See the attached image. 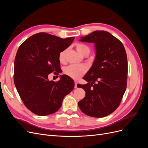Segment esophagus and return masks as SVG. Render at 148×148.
Wrapping results in <instances>:
<instances>
[{
	"instance_id": "34e87169",
	"label": "esophagus",
	"mask_w": 148,
	"mask_h": 148,
	"mask_svg": "<svg viewBox=\"0 0 148 148\" xmlns=\"http://www.w3.org/2000/svg\"><path fill=\"white\" fill-rule=\"evenodd\" d=\"M77 84H78V83L77 82H75V88H77Z\"/></svg>"
}]
</instances>
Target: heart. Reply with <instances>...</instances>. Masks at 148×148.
<instances>
[{
    "mask_svg": "<svg viewBox=\"0 0 148 148\" xmlns=\"http://www.w3.org/2000/svg\"><path fill=\"white\" fill-rule=\"evenodd\" d=\"M77 51L83 56H88L90 53V48L87 45L82 43H78L75 45ZM67 49H64L59 53V59L60 62L64 63L65 61V56ZM87 71L86 66L84 65H71L65 68L64 72L69 77L75 79L81 78Z\"/></svg>",
    "mask_w": 148,
    "mask_h": 148,
    "instance_id": "b5f03b06",
    "label": "heart"
}]
</instances>
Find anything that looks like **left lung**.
<instances>
[{
    "label": "left lung",
    "mask_w": 148,
    "mask_h": 148,
    "mask_svg": "<svg viewBox=\"0 0 148 148\" xmlns=\"http://www.w3.org/2000/svg\"><path fill=\"white\" fill-rule=\"evenodd\" d=\"M79 41L95 44L96 55L83 77L88 83L79 85L86 92L79 108L90 117H104L117 109L126 90L127 53L123 44L107 31H95Z\"/></svg>",
    "instance_id": "obj_1"
}]
</instances>
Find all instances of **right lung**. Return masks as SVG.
I'll return each instance as SVG.
<instances>
[{
  "label": "right lung",
  "mask_w": 148,
  "mask_h": 148,
  "mask_svg": "<svg viewBox=\"0 0 148 148\" xmlns=\"http://www.w3.org/2000/svg\"><path fill=\"white\" fill-rule=\"evenodd\" d=\"M74 37L62 39L46 33L31 36L21 44L15 59L14 83L25 106L33 113L44 116L55 113L64 97L74 88L73 80L60 76L49 81L52 72L59 74V53L69 47Z\"/></svg>",
  "instance_id": "add662e5"
}]
</instances>
